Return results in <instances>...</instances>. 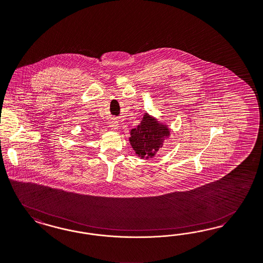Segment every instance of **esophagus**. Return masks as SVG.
Returning <instances> with one entry per match:
<instances>
[{
  "label": "esophagus",
  "mask_w": 263,
  "mask_h": 263,
  "mask_svg": "<svg viewBox=\"0 0 263 263\" xmlns=\"http://www.w3.org/2000/svg\"><path fill=\"white\" fill-rule=\"evenodd\" d=\"M109 126L111 127L112 129H117L118 127V120H116V119L110 120V122H109Z\"/></svg>",
  "instance_id": "esophagus-1"
}]
</instances>
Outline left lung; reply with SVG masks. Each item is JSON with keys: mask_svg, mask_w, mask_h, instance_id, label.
Instances as JSON below:
<instances>
[{"mask_svg": "<svg viewBox=\"0 0 263 263\" xmlns=\"http://www.w3.org/2000/svg\"><path fill=\"white\" fill-rule=\"evenodd\" d=\"M169 135L166 127L145 115L141 123L131 130L130 144L141 157L154 156L162 145L164 137Z\"/></svg>", "mask_w": 263, "mask_h": 263, "instance_id": "8db88e82", "label": "left lung"}]
</instances>
